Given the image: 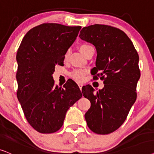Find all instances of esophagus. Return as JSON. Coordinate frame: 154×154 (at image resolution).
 Wrapping results in <instances>:
<instances>
[{
  "mask_svg": "<svg viewBox=\"0 0 154 154\" xmlns=\"http://www.w3.org/2000/svg\"><path fill=\"white\" fill-rule=\"evenodd\" d=\"M79 89H80V90L82 91V86H83V85L82 84H79Z\"/></svg>",
  "mask_w": 154,
  "mask_h": 154,
  "instance_id": "esophagus-1",
  "label": "esophagus"
}]
</instances>
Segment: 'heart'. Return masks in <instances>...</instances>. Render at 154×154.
Returning <instances> with one entry per match:
<instances>
[{
  "label": "heart",
  "mask_w": 154,
  "mask_h": 154,
  "mask_svg": "<svg viewBox=\"0 0 154 154\" xmlns=\"http://www.w3.org/2000/svg\"><path fill=\"white\" fill-rule=\"evenodd\" d=\"M91 48H92V47L91 46H89V45H87V44L81 45V46H79V51H80V52L82 53L84 56H85V53ZM67 56H68V53H67L66 54H65V58H67ZM84 74H85L84 73V72L75 71V72H74L72 74V76L73 78L75 79L76 80L82 81L83 79Z\"/></svg>",
  "instance_id": "b5f03b06"
}]
</instances>
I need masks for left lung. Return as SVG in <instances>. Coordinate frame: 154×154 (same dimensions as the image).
<instances>
[{
    "instance_id": "left-lung-1",
    "label": "left lung",
    "mask_w": 154,
    "mask_h": 154,
    "mask_svg": "<svg viewBox=\"0 0 154 154\" xmlns=\"http://www.w3.org/2000/svg\"><path fill=\"white\" fill-rule=\"evenodd\" d=\"M79 36L95 46L97 56L92 75L104 84L96 93L91 85L83 89V96L91 102L85 120L92 132L110 134L123 124L136 101L140 78L139 55L125 33L113 26H86Z\"/></svg>"
}]
</instances>
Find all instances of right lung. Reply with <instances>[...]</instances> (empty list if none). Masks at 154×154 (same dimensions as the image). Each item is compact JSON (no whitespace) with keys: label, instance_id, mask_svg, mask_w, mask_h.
Listing matches in <instances>:
<instances>
[{"label":"right lung","instance_id":"1","mask_svg":"<svg viewBox=\"0 0 154 154\" xmlns=\"http://www.w3.org/2000/svg\"><path fill=\"white\" fill-rule=\"evenodd\" d=\"M81 28L40 24L26 33L18 48L17 96L27 122L40 133L60 130L67 110L82 96L75 82L69 80L64 88L59 87L52 76L55 66L63 65Z\"/></svg>","mask_w":154,"mask_h":154}]
</instances>
